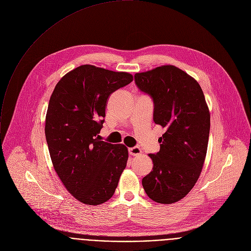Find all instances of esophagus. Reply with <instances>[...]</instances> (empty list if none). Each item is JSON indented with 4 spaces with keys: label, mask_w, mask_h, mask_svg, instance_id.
I'll return each instance as SVG.
<instances>
[{
    "label": "esophagus",
    "mask_w": 251,
    "mask_h": 251,
    "mask_svg": "<svg viewBox=\"0 0 251 251\" xmlns=\"http://www.w3.org/2000/svg\"><path fill=\"white\" fill-rule=\"evenodd\" d=\"M129 153L133 156H137V155H140L142 153V151L139 147H134V148H130L129 150Z\"/></svg>",
    "instance_id": "34e87169"
}]
</instances>
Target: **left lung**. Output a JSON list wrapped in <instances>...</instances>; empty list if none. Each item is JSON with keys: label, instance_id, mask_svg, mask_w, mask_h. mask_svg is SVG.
<instances>
[{"label": "left lung", "instance_id": "obj_1", "mask_svg": "<svg viewBox=\"0 0 251 251\" xmlns=\"http://www.w3.org/2000/svg\"><path fill=\"white\" fill-rule=\"evenodd\" d=\"M139 90L153 101V121L165 129L160 151L150 154L152 171L142 183L155 202L185 198L197 183L207 151L210 113L200 84L174 65L136 73Z\"/></svg>", "mask_w": 251, "mask_h": 251}]
</instances>
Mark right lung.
Here are the masks:
<instances>
[{
	"label": "right lung",
	"instance_id": "obj_1",
	"mask_svg": "<svg viewBox=\"0 0 251 251\" xmlns=\"http://www.w3.org/2000/svg\"><path fill=\"white\" fill-rule=\"evenodd\" d=\"M133 76L94 65H81L56 84L48 105L45 134L53 168L79 201H107L126 167L124 145L101 141L99 134L108 97L130 84Z\"/></svg>",
	"mask_w": 251,
	"mask_h": 251
}]
</instances>
